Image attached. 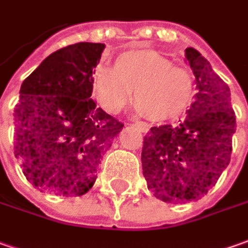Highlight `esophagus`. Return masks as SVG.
Returning <instances> with one entry per match:
<instances>
[{
    "mask_svg": "<svg viewBox=\"0 0 248 248\" xmlns=\"http://www.w3.org/2000/svg\"><path fill=\"white\" fill-rule=\"evenodd\" d=\"M134 124H136V126H139V127H140V130L142 133L150 132V124H145V122H136Z\"/></svg>",
    "mask_w": 248,
    "mask_h": 248,
    "instance_id": "1",
    "label": "esophagus"
}]
</instances>
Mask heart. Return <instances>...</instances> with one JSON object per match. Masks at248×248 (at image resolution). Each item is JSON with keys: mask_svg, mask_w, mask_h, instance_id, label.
I'll return each instance as SVG.
<instances>
[{"mask_svg": "<svg viewBox=\"0 0 248 248\" xmlns=\"http://www.w3.org/2000/svg\"><path fill=\"white\" fill-rule=\"evenodd\" d=\"M133 90L137 109L154 122H165L191 106L195 81L189 70L155 50H127L116 57L114 68L97 67L93 74L94 97L111 114L130 101Z\"/></svg>", "mask_w": 248, "mask_h": 248, "instance_id": "heart-1", "label": "heart"}]
</instances>
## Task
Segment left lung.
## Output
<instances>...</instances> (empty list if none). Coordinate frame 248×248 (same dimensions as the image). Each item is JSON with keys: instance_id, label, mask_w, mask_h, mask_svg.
<instances>
[{"instance_id": "obj_1", "label": "left lung", "mask_w": 248, "mask_h": 248, "mask_svg": "<svg viewBox=\"0 0 248 248\" xmlns=\"http://www.w3.org/2000/svg\"><path fill=\"white\" fill-rule=\"evenodd\" d=\"M185 57L196 78L195 101L178 126L151 127L144 137L142 174L155 198L166 203L198 201L231 162L236 116L231 92L193 47Z\"/></svg>"}]
</instances>
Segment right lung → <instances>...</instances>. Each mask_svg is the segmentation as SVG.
<instances>
[{"label":"right lung","mask_w":248,"mask_h":248,"mask_svg":"<svg viewBox=\"0 0 248 248\" xmlns=\"http://www.w3.org/2000/svg\"><path fill=\"white\" fill-rule=\"evenodd\" d=\"M104 44L78 42L49 55L23 81L15 107V156L39 191L86 193L124 124L92 100Z\"/></svg>","instance_id":"right-lung-1"}]
</instances>
